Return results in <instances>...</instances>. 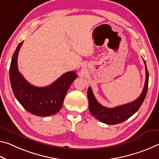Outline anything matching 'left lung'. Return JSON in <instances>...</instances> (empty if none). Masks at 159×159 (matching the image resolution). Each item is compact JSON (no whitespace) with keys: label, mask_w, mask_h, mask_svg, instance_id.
<instances>
[{"label":"left lung","mask_w":159,"mask_h":159,"mask_svg":"<svg viewBox=\"0 0 159 159\" xmlns=\"http://www.w3.org/2000/svg\"><path fill=\"white\" fill-rule=\"evenodd\" d=\"M146 70V81L144 87L137 100L127 104L117 106L113 108H108L102 106L97 101L93 95L91 88L88 89V98H89V107L90 112L93 116L100 122L107 125H117L123 122L124 121L132 116L139 109L141 105L147 95L148 84V72L147 68V64L143 60Z\"/></svg>","instance_id":"1"}]
</instances>
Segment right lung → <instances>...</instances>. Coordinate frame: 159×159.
Here are the masks:
<instances>
[{"label": "right lung", "instance_id": "right-lung-1", "mask_svg": "<svg viewBox=\"0 0 159 159\" xmlns=\"http://www.w3.org/2000/svg\"><path fill=\"white\" fill-rule=\"evenodd\" d=\"M22 43L23 41L17 45L10 66V80L15 96L31 114L41 117L56 114L62 107L70 85L78 77L76 73H65L46 87L34 86L25 79L17 68V56Z\"/></svg>", "mask_w": 159, "mask_h": 159}]
</instances>
